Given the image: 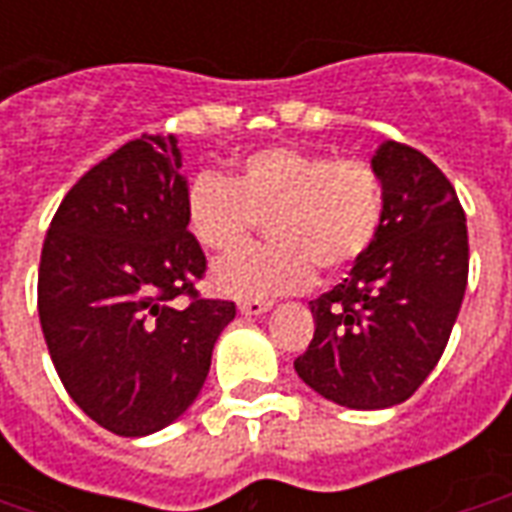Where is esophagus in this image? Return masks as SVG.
Wrapping results in <instances>:
<instances>
[{
	"instance_id": "34e87169",
	"label": "esophagus",
	"mask_w": 512,
	"mask_h": 512,
	"mask_svg": "<svg viewBox=\"0 0 512 512\" xmlns=\"http://www.w3.org/2000/svg\"><path fill=\"white\" fill-rule=\"evenodd\" d=\"M271 307H274V301H268V299L238 301V310H241V315H260V312H268Z\"/></svg>"
}]
</instances>
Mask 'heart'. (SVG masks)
Wrapping results in <instances>:
<instances>
[{
  "mask_svg": "<svg viewBox=\"0 0 512 512\" xmlns=\"http://www.w3.org/2000/svg\"><path fill=\"white\" fill-rule=\"evenodd\" d=\"M384 219V186L362 158L263 147L230 180L202 172L186 189V224L211 252H233L268 222L271 244L222 260L213 282L238 299L304 288L365 255Z\"/></svg>",
  "mask_w": 512,
  "mask_h": 512,
  "instance_id": "heart-1",
  "label": "heart"
}]
</instances>
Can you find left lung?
<instances>
[{
  "label": "left lung",
  "instance_id": "1",
  "mask_svg": "<svg viewBox=\"0 0 512 512\" xmlns=\"http://www.w3.org/2000/svg\"><path fill=\"white\" fill-rule=\"evenodd\" d=\"M376 241L351 274L310 301L315 334L293 362L318 395L345 408H389L439 365L469 279L461 200L425 153L384 142Z\"/></svg>",
  "mask_w": 512,
  "mask_h": 512
}]
</instances>
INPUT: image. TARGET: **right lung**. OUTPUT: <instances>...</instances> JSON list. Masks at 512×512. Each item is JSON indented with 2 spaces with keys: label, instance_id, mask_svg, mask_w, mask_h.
Returning a JSON list of instances; mask_svg holds the SVG:
<instances>
[{
  "label": "right lung",
  "instance_id": "obj_1",
  "mask_svg": "<svg viewBox=\"0 0 512 512\" xmlns=\"http://www.w3.org/2000/svg\"><path fill=\"white\" fill-rule=\"evenodd\" d=\"M180 167L175 136L131 139L65 194L43 241L38 312L51 362L73 403L117 436L175 422L235 318L233 301L194 288L208 263L186 224Z\"/></svg>",
  "mask_w": 512,
  "mask_h": 512
}]
</instances>
